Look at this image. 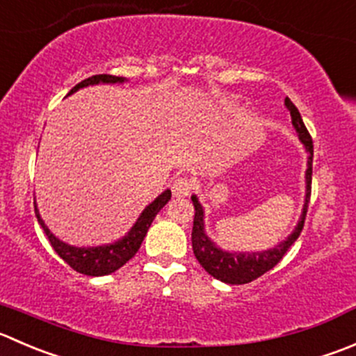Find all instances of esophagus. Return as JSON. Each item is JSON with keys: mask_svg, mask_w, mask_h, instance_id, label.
<instances>
[{"mask_svg": "<svg viewBox=\"0 0 356 356\" xmlns=\"http://www.w3.org/2000/svg\"><path fill=\"white\" fill-rule=\"evenodd\" d=\"M193 182L186 177L175 179L174 184H172V193H174V196H177V198H186V196H189Z\"/></svg>", "mask_w": 356, "mask_h": 356, "instance_id": "esophagus-1", "label": "esophagus"}]
</instances>
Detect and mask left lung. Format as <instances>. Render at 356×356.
<instances>
[{"mask_svg": "<svg viewBox=\"0 0 356 356\" xmlns=\"http://www.w3.org/2000/svg\"><path fill=\"white\" fill-rule=\"evenodd\" d=\"M285 108L289 109L292 118V127L296 129L299 140L305 146L306 154H308V167H306V193H305V205H302L301 217H299L298 224H296L294 231L289 234L285 240L275 245L266 250H255V252H238V250H224L205 231V210H203L202 203H200L198 196L193 195V207H195V220H193V252L198 262L202 264L203 270L210 275V277L217 278V280L224 282L229 285H243L248 282L255 280V278L262 277L266 271L273 270L275 266L282 261L289 248L294 245L301 234L302 226H305L306 212H308L309 195H312V172H313V140L312 136L306 130L305 122H302L301 115H299L298 108L292 104L289 97H285Z\"/></svg>", "mask_w": 356, "mask_h": 356, "instance_id": "8db88e82", "label": "left lung"}]
</instances>
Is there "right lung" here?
<instances>
[{
	"label": "right lung",
	"mask_w": 356,
	"mask_h": 356,
	"mask_svg": "<svg viewBox=\"0 0 356 356\" xmlns=\"http://www.w3.org/2000/svg\"><path fill=\"white\" fill-rule=\"evenodd\" d=\"M125 81H129V79L120 78V76L95 74L92 76V78H86L83 79L81 83H78L74 88H71V92H69L67 95L74 94V92H78L79 88H85V86L115 85V83H125ZM170 196H172L170 189H165L161 195H158L156 198H154L153 202H151L143 212H140V216L137 217L134 226L127 231L125 236L113 241V243L97 245V247H76V245H69L65 243V241L58 240V238L48 229L44 220L41 219L36 202H34V212H36L38 222H40V226L43 227V231L47 233L51 247H54L55 252H57V254L60 255L69 266H71L72 270H76L81 275H88V277H104V275L115 273L116 270H120L123 264H127V262L137 254L144 236H146L147 229H149L151 222H153V219L156 217V213L167 205Z\"/></svg>",
	"instance_id": "right-lung-1"
}]
</instances>
